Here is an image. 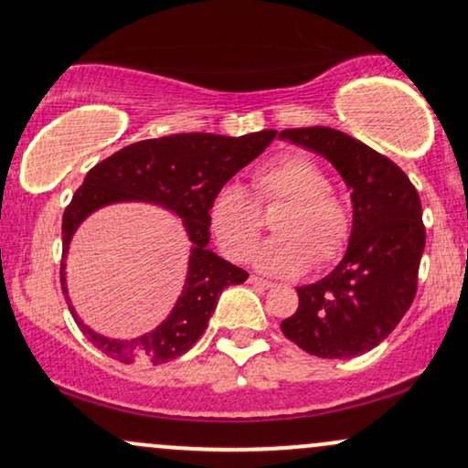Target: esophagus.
I'll list each match as a JSON object with an SVG mask.
<instances>
[{"mask_svg": "<svg viewBox=\"0 0 468 468\" xmlns=\"http://www.w3.org/2000/svg\"><path fill=\"white\" fill-rule=\"evenodd\" d=\"M248 282H250V285H254V287H259V289H271V287H274V282L265 281V278H259V276H250V278H248Z\"/></svg>", "mask_w": 468, "mask_h": 468, "instance_id": "1", "label": "esophagus"}]
</instances>
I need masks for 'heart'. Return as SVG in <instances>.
Wrapping results in <instances>:
<instances>
[{
    "instance_id": "1",
    "label": "heart",
    "mask_w": 468,
    "mask_h": 468,
    "mask_svg": "<svg viewBox=\"0 0 468 468\" xmlns=\"http://www.w3.org/2000/svg\"><path fill=\"white\" fill-rule=\"evenodd\" d=\"M285 203L274 218L276 238L257 252V265L276 276H298L313 263L326 268L346 252L352 218L315 159L282 153L257 170L252 197L238 183H224L209 203V229L233 261L250 259L261 238V207Z\"/></svg>"
}]
</instances>
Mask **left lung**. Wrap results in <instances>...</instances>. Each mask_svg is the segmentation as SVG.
Listing matches in <instances>:
<instances>
[{
  "instance_id": "obj_1",
  "label": "left lung",
  "mask_w": 468,
  "mask_h": 468,
  "mask_svg": "<svg viewBox=\"0 0 468 468\" xmlns=\"http://www.w3.org/2000/svg\"><path fill=\"white\" fill-rule=\"evenodd\" d=\"M278 138L326 157L354 205L346 257L322 281L295 289L300 304L281 330L313 356H358L387 339L415 300L425 248L421 200L398 164L352 135L303 127Z\"/></svg>"
}]
</instances>
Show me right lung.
Masks as SVG:
<instances>
[{"instance_id": "right-lung-1", "label": "right lung", "mask_w": 468, "mask_h": 468, "mask_svg": "<svg viewBox=\"0 0 468 468\" xmlns=\"http://www.w3.org/2000/svg\"><path fill=\"white\" fill-rule=\"evenodd\" d=\"M274 138V129L239 138L216 133H175L129 144L99 162L86 175L62 216L60 282L67 303L64 257L70 238L86 216L105 205L122 200H151L162 205L183 218L194 244L183 293L165 322L149 335L132 341L108 339L88 328L69 304L75 324L97 350L125 365L144 360L151 365H162L179 358L200 339L220 293L229 285H239L248 278L246 270L224 261L207 248L211 238V197L230 176L261 155Z\"/></svg>"}]
</instances>
